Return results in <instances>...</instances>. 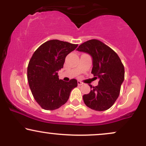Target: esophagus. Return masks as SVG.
I'll list each match as a JSON object with an SVG mask.
<instances>
[{"instance_id":"obj_1","label":"esophagus","mask_w":146,"mask_h":146,"mask_svg":"<svg viewBox=\"0 0 146 146\" xmlns=\"http://www.w3.org/2000/svg\"><path fill=\"white\" fill-rule=\"evenodd\" d=\"M78 84L79 85V86H80V85H82V84H83V83L82 82L78 81Z\"/></svg>"}]
</instances>
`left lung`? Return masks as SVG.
<instances>
[{"label":"left lung","mask_w":146,"mask_h":146,"mask_svg":"<svg viewBox=\"0 0 146 146\" xmlns=\"http://www.w3.org/2000/svg\"><path fill=\"white\" fill-rule=\"evenodd\" d=\"M77 50L92 56L91 73L95 79L99 80L98 86L89 84L90 92L83 95L84 104L97 111L109 109L118 98L124 80V66L119 57L111 48L96 39L82 43Z\"/></svg>","instance_id":"obj_1"}]
</instances>
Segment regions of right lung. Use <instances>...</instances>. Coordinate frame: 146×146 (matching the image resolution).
I'll return each instance as SVG.
<instances>
[{
    "label": "right lung",
    "mask_w": 146,
    "mask_h": 146,
    "mask_svg": "<svg viewBox=\"0 0 146 146\" xmlns=\"http://www.w3.org/2000/svg\"><path fill=\"white\" fill-rule=\"evenodd\" d=\"M78 44L51 40L33 53L27 67V80L33 98L43 109L53 110L64 104L78 82L59 80L58 71L63 68L65 58Z\"/></svg>",
    "instance_id": "obj_1"
}]
</instances>
